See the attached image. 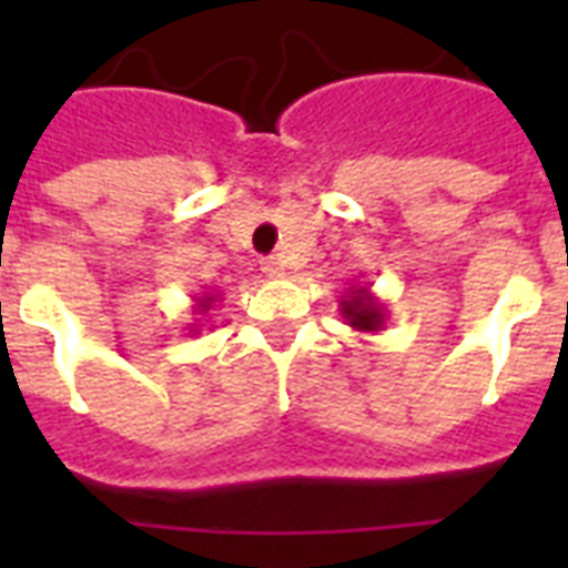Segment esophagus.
Wrapping results in <instances>:
<instances>
[{
	"instance_id": "esophagus-1",
	"label": "esophagus",
	"mask_w": 568,
	"mask_h": 568,
	"mask_svg": "<svg viewBox=\"0 0 568 568\" xmlns=\"http://www.w3.org/2000/svg\"><path fill=\"white\" fill-rule=\"evenodd\" d=\"M262 271H265L267 276H283L285 274V265L280 262V258H262Z\"/></svg>"
}]
</instances>
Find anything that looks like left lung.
<instances>
[{"mask_svg":"<svg viewBox=\"0 0 568 568\" xmlns=\"http://www.w3.org/2000/svg\"><path fill=\"white\" fill-rule=\"evenodd\" d=\"M338 312L345 324H351L359 333H379L386 329V303L374 297L372 285H351L345 297L338 301Z\"/></svg>","mask_w":568,"mask_h":568,"instance_id":"obj_1","label":"left lung"}]
</instances>
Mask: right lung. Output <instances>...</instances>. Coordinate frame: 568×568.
Returning a JSON list of instances; mask_svg holds the SVG:
<instances>
[{
  "label": "right lung",
  "mask_w": 568,
  "mask_h": 568,
  "mask_svg": "<svg viewBox=\"0 0 568 568\" xmlns=\"http://www.w3.org/2000/svg\"><path fill=\"white\" fill-rule=\"evenodd\" d=\"M217 301H221V294H212V292L194 294V315H205V312L212 310V306ZM189 329L196 336V333H200V329H203V327H200V324H189Z\"/></svg>",
  "instance_id": "1"
}]
</instances>
